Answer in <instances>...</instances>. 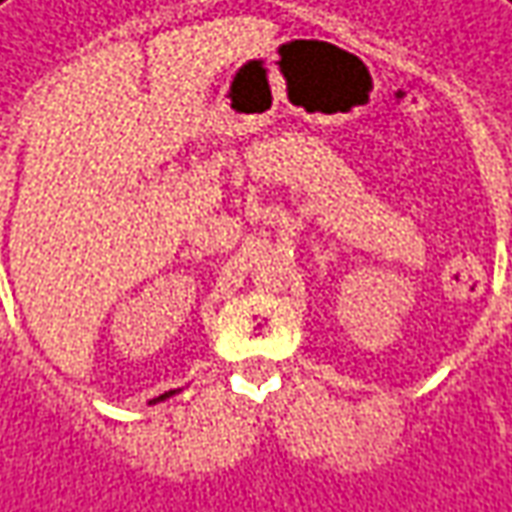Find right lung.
Instances as JSON below:
<instances>
[{
    "label": "right lung",
    "instance_id": "right-lung-1",
    "mask_svg": "<svg viewBox=\"0 0 512 512\" xmlns=\"http://www.w3.org/2000/svg\"><path fill=\"white\" fill-rule=\"evenodd\" d=\"M167 396H172V390H169V393H164V396H158V398H167Z\"/></svg>",
    "mask_w": 512,
    "mask_h": 512
}]
</instances>
